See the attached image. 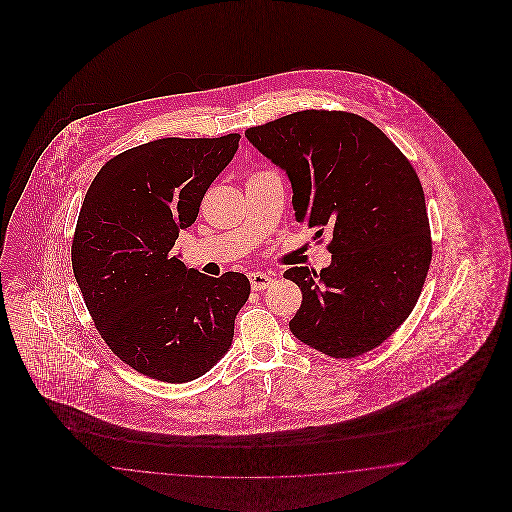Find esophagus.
I'll use <instances>...</instances> for the list:
<instances>
[{"mask_svg":"<svg viewBox=\"0 0 512 512\" xmlns=\"http://www.w3.org/2000/svg\"><path fill=\"white\" fill-rule=\"evenodd\" d=\"M248 278L253 291H263V289H268L274 283V278L270 274H266V272H251Z\"/></svg>","mask_w":512,"mask_h":512,"instance_id":"1","label":"esophagus"}]
</instances>
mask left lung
<instances>
[{"instance_id":"8db88e82","label":"left lung","mask_w":512,"mask_h":512,"mask_svg":"<svg viewBox=\"0 0 512 512\" xmlns=\"http://www.w3.org/2000/svg\"><path fill=\"white\" fill-rule=\"evenodd\" d=\"M246 139L287 174L298 223L332 233L319 274L293 266L302 304L289 328L328 357L368 353L409 317L432 261L419 176L387 135L349 112L302 110Z\"/></svg>"}]
</instances>
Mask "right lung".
Instances as JSON below:
<instances>
[{"label": "right lung", "instance_id": "obj_1", "mask_svg": "<svg viewBox=\"0 0 512 512\" xmlns=\"http://www.w3.org/2000/svg\"><path fill=\"white\" fill-rule=\"evenodd\" d=\"M240 135L159 139L103 165L88 187L73 238V272L112 353L157 381L187 383L231 349L249 298L240 272L187 268L176 238L238 150Z\"/></svg>", "mask_w": 512, "mask_h": 512}]
</instances>
